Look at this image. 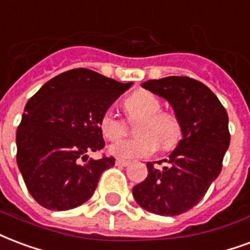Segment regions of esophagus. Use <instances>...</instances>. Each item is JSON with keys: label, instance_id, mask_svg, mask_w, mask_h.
I'll list each match as a JSON object with an SVG mask.
<instances>
[{"label": "esophagus", "instance_id": "obj_1", "mask_svg": "<svg viewBox=\"0 0 250 250\" xmlns=\"http://www.w3.org/2000/svg\"><path fill=\"white\" fill-rule=\"evenodd\" d=\"M116 166H119V167H127L130 162L128 160H123V159H116Z\"/></svg>", "mask_w": 250, "mask_h": 250}]
</instances>
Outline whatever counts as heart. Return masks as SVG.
Returning <instances> with one entry per match:
<instances>
[{"mask_svg": "<svg viewBox=\"0 0 250 250\" xmlns=\"http://www.w3.org/2000/svg\"><path fill=\"white\" fill-rule=\"evenodd\" d=\"M125 111L130 120H139L135 134L139 138L125 139L111 144V155L119 159L146 158L156 152L159 146L171 149L182 139L180 119L173 112L162 111V102L149 91H138L125 101ZM102 135L107 140L120 139L125 132V123L114 112L106 111L99 122Z\"/></svg>", "mask_w": 250, "mask_h": 250, "instance_id": "b5f03b06", "label": "heart"}]
</instances>
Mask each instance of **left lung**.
Wrapping results in <instances>:
<instances>
[{
    "label": "left lung",
    "mask_w": 250,
    "mask_h": 250,
    "mask_svg": "<svg viewBox=\"0 0 250 250\" xmlns=\"http://www.w3.org/2000/svg\"><path fill=\"white\" fill-rule=\"evenodd\" d=\"M146 90L167 99L180 119L183 139L158 169L132 188L136 203L151 213L176 216L193 208L219 176L230 142L228 114L204 83L188 77L151 79Z\"/></svg>",
    "instance_id": "obj_1"
}]
</instances>
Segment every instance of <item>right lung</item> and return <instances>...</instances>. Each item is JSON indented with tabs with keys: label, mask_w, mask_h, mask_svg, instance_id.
<instances>
[{
	"label": "right lung",
	"mask_w": 250,
	"mask_h": 250,
	"mask_svg": "<svg viewBox=\"0 0 250 250\" xmlns=\"http://www.w3.org/2000/svg\"><path fill=\"white\" fill-rule=\"evenodd\" d=\"M131 84L74 68L50 79L29 99L17 130V164L38 204L67 210L91 197L115 159L87 155L104 147L102 115Z\"/></svg>",
	"instance_id": "obj_1"
}]
</instances>
